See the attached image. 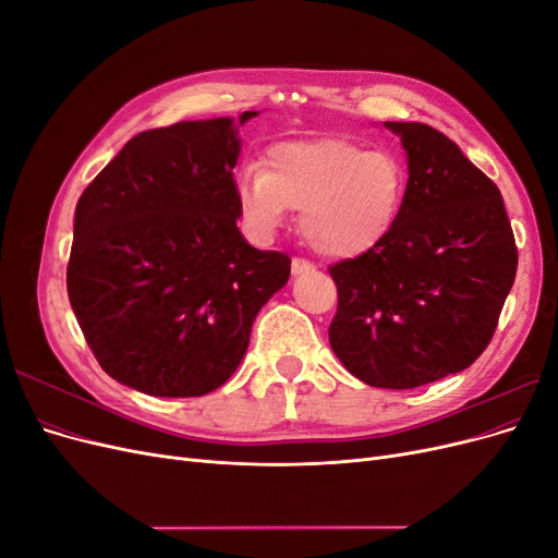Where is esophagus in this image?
<instances>
[{"mask_svg": "<svg viewBox=\"0 0 558 558\" xmlns=\"http://www.w3.org/2000/svg\"><path fill=\"white\" fill-rule=\"evenodd\" d=\"M314 263H310V260H305V258H293L291 260V272L298 277V275H310V272H314Z\"/></svg>", "mask_w": 558, "mask_h": 558, "instance_id": "34e87169", "label": "esophagus"}]
</instances>
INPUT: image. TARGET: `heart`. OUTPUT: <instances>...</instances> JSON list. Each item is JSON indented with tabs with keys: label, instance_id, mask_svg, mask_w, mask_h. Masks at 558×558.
<instances>
[{
	"label": "heart",
	"instance_id": "heart-1",
	"mask_svg": "<svg viewBox=\"0 0 558 558\" xmlns=\"http://www.w3.org/2000/svg\"><path fill=\"white\" fill-rule=\"evenodd\" d=\"M408 174L386 148L349 140H298L265 150L263 167L234 174V199L246 230L269 240L300 211L307 244L326 258L349 260L375 251L393 232Z\"/></svg>",
	"mask_w": 558,
	"mask_h": 558
}]
</instances>
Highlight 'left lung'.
Instances as JSON below:
<instances>
[{
  "label": "left lung",
  "instance_id": "1",
  "mask_svg": "<svg viewBox=\"0 0 558 558\" xmlns=\"http://www.w3.org/2000/svg\"><path fill=\"white\" fill-rule=\"evenodd\" d=\"M408 154V191L375 251L330 267V347L353 377L416 388L461 373L492 342L517 275L498 185L442 132L384 123Z\"/></svg>",
  "mask_w": 558,
  "mask_h": 558
}]
</instances>
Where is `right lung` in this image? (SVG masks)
<instances>
[{
	"mask_svg": "<svg viewBox=\"0 0 558 558\" xmlns=\"http://www.w3.org/2000/svg\"><path fill=\"white\" fill-rule=\"evenodd\" d=\"M253 116L140 132L78 197L66 293L97 363L134 391H216L291 277L286 253L238 228L232 170Z\"/></svg>",
	"mask_w": 558,
	"mask_h": 558,
	"instance_id": "obj_1",
	"label": "right lung"
}]
</instances>
